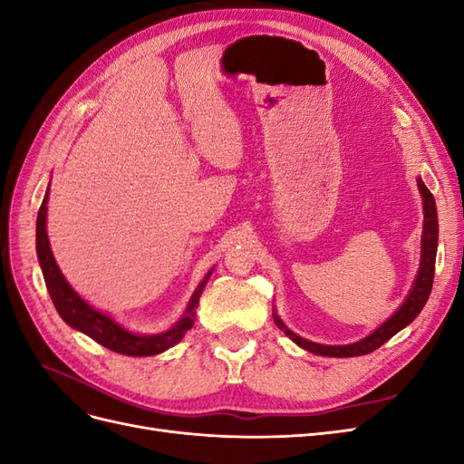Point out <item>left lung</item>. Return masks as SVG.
Returning a JSON list of instances; mask_svg holds the SVG:
<instances>
[{
    "label": "left lung",
    "instance_id": "obj_1",
    "mask_svg": "<svg viewBox=\"0 0 464 464\" xmlns=\"http://www.w3.org/2000/svg\"><path fill=\"white\" fill-rule=\"evenodd\" d=\"M418 189L420 195H422V203H424V230H422V257H420V269L414 278V285L409 292V296L402 302L399 310L392 314L383 325H379L372 334H368L366 339H362L353 344H341V346H329V344H317L312 341H305L302 336L294 334L276 312L273 310V319L276 323V327L280 331H285L286 336L302 346L307 353H314L319 356H333V358H350V356H363L370 354L373 350H377L382 344H385L391 336H395L401 329L416 319V315L422 312V307L426 305L431 285H433V273H435V254H438V208H435V199L431 191L426 188L422 179L418 178Z\"/></svg>",
    "mask_w": 464,
    "mask_h": 464
}]
</instances>
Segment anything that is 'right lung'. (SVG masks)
Listing matches in <instances>:
<instances>
[{"instance_id":"add662e5","label":"right lung","mask_w":464,"mask_h":464,"mask_svg":"<svg viewBox=\"0 0 464 464\" xmlns=\"http://www.w3.org/2000/svg\"><path fill=\"white\" fill-rule=\"evenodd\" d=\"M48 193H50V188L46 189L44 201H42V205H40L38 218H36V254H38V261L42 266V275H44V280H46V288L50 292V298L55 305V310H58L60 317L67 323V325L81 331V333H85L87 336H91L92 341L106 346L108 350H114V353L125 354V356L160 354V353H164V350L172 348L174 344H178L181 339H184V334L193 327L195 310H198L199 296L207 285V280L210 278V275H213V269L205 275L198 290L193 292L184 317H181L172 329H168L159 334H135L128 329H123L121 325H118V323L110 315L91 307L72 286H69L65 276L62 275L60 266H58V263H55L53 254L50 249L48 232H46Z\"/></svg>"}]
</instances>
